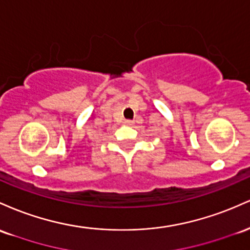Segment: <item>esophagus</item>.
<instances>
[{
    "instance_id": "obj_1",
    "label": "esophagus",
    "mask_w": 250,
    "mask_h": 250,
    "mask_svg": "<svg viewBox=\"0 0 250 250\" xmlns=\"http://www.w3.org/2000/svg\"><path fill=\"white\" fill-rule=\"evenodd\" d=\"M125 125H128V126H131V125H133V120H125Z\"/></svg>"
}]
</instances>
